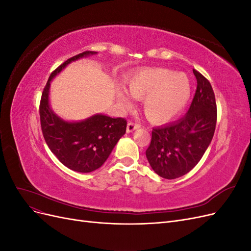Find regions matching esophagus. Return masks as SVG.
<instances>
[{"mask_svg":"<svg viewBox=\"0 0 251 251\" xmlns=\"http://www.w3.org/2000/svg\"><path fill=\"white\" fill-rule=\"evenodd\" d=\"M139 127V124L137 123H134V121H130V123H127V126H126V132L127 133H132L136 128Z\"/></svg>","mask_w":251,"mask_h":251,"instance_id":"34e87169","label":"esophagus"}]
</instances>
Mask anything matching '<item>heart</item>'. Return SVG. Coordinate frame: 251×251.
Masks as SVG:
<instances>
[{
	"instance_id": "b5f03b06",
	"label": "heart",
	"mask_w": 251,
	"mask_h": 251,
	"mask_svg": "<svg viewBox=\"0 0 251 251\" xmlns=\"http://www.w3.org/2000/svg\"><path fill=\"white\" fill-rule=\"evenodd\" d=\"M132 96L143 100L146 116L153 123H164L176 116L187 104L192 85L185 74L155 68L144 69L128 79ZM116 97L123 107H130L131 97L124 89H118Z\"/></svg>"
}]
</instances>
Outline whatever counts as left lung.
I'll use <instances>...</instances> for the list:
<instances>
[{
  "mask_svg": "<svg viewBox=\"0 0 251 251\" xmlns=\"http://www.w3.org/2000/svg\"><path fill=\"white\" fill-rule=\"evenodd\" d=\"M197 90L185 115L163 126L154 127L146 151L154 172L165 179H176L192 171L214 137L217 103L207 78L193 70Z\"/></svg>",
  "mask_w": 251,
  "mask_h": 251,
  "instance_id": "8db88e82",
  "label": "left lung"
}]
</instances>
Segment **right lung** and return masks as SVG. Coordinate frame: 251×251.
Returning <instances> with one entry per match:
<instances>
[{"instance_id": "right-lung-1", "label": "right lung", "mask_w": 251, "mask_h": 251, "mask_svg": "<svg viewBox=\"0 0 251 251\" xmlns=\"http://www.w3.org/2000/svg\"><path fill=\"white\" fill-rule=\"evenodd\" d=\"M95 53L85 51L57 67L50 74L40 102L41 126L47 146L65 166L79 173H90L100 168L126 133V120L97 114L78 123H68L50 109L49 88L52 78L68 64Z\"/></svg>"}]
</instances>
